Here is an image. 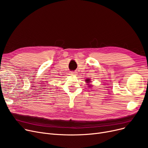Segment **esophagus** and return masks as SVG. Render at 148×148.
Masks as SVG:
<instances>
[{"label": "esophagus", "instance_id": "obj_1", "mask_svg": "<svg viewBox=\"0 0 148 148\" xmlns=\"http://www.w3.org/2000/svg\"><path fill=\"white\" fill-rule=\"evenodd\" d=\"M76 72H71L70 73V75H76Z\"/></svg>", "mask_w": 148, "mask_h": 148}]
</instances>
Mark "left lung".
Returning <instances> with one entry per match:
<instances>
[{
    "label": "left lung",
    "mask_w": 148,
    "mask_h": 148,
    "mask_svg": "<svg viewBox=\"0 0 148 148\" xmlns=\"http://www.w3.org/2000/svg\"><path fill=\"white\" fill-rule=\"evenodd\" d=\"M86 81L87 82V83H89V82H90V80H89V79H87V80H86Z\"/></svg>",
    "instance_id": "left-lung-1"
}]
</instances>
